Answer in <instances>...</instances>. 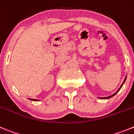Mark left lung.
Instances as JSON below:
<instances>
[{
    "instance_id": "left-lung-1",
    "label": "left lung",
    "mask_w": 134,
    "mask_h": 134,
    "mask_svg": "<svg viewBox=\"0 0 134 134\" xmlns=\"http://www.w3.org/2000/svg\"><path fill=\"white\" fill-rule=\"evenodd\" d=\"M125 80H126V77H125V80H124V81H123V83H122V84H121V86H120V88H119V89H118V90H117V91L115 93V94H113V95H111V96H108V97H102V98H102V99H108V98H111V97H113V96H115V95L116 94H117V93L119 91V90H120L121 88V87H122V86H123V83H125Z\"/></svg>"
}]
</instances>
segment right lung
Listing matches in <instances>:
<instances>
[{
    "mask_svg": "<svg viewBox=\"0 0 134 134\" xmlns=\"http://www.w3.org/2000/svg\"><path fill=\"white\" fill-rule=\"evenodd\" d=\"M30 100H34V101H38V100H36V99H32V98H30Z\"/></svg>",
    "mask_w": 134,
    "mask_h": 134,
    "instance_id": "obj_1",
    "label": "right lung"
}]
</instances>
